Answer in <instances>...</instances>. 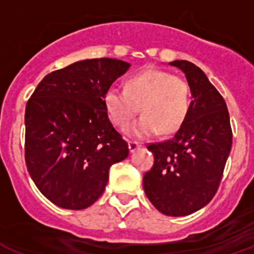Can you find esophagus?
Wrapping results in <instances>:
<instances>
[{
    "label": "esophagus",
    "mask_w": 254,
    "mask_h": 254,
    "mask_svg": "<svg viewBox=\"0 0 254 254\" xmlns=\"http://www.w3.org/2000/svg\"><path fill=\"white\" fill-rule=\"evenodd\" d=\"M127 147H129V152H134V151H137L139 148L140 144L137 143V142H129Z\"/></svg>",
    "instance_id": "obj_1"
}]
</instances>
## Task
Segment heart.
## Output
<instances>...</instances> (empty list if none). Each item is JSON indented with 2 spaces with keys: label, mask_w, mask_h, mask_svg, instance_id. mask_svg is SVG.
I'll use <instances>...</instances> for the list:
<instances>
[{
  "label": "heart",
  "mask_w": 254,
  "mask_h": 254,
  "mask_svg": "<svg viewBox=\"0 0 254 254\" xmlns=\"http://www.w3.org/2000/svg\"><path fill=\"white\" fill-rule=\"evenodd\" d=\"M108 119L116 127H125L138 112L142 116L125 129L129 137L147 138L159 131L169 135L186 123L191 110V89L186 80L170 72L148 69L131 76L125 91L110 87L103 95Z\"/></svg>",
  "instance_id": "b5f03b06"
}]
</instances>
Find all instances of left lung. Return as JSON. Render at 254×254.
<instances>
[{
  "label": "left lung",
  "instance_id": "left-lung-1",
  "mask_svg": "<svg viewBox=\"0 0 254 254\" xmlns=\"http://www.w3.org/2000/svg\"><path fill=\"white\" fill-rule=\"evenodd\" d=\"M180 68L191 89V110L172 139L150 144L155 156L143 177L147 197L165 216H189L213 199L231 151L232 131L227 106L206 74L187 61Z\"/></svg>",
  "mask_w": 254,
  "mask_h": 254
}]
</instances>
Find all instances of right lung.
<instances>
[{
	"instance_id": "obj_1",
	"label": "right lung",
	"mask_w": 254,
	"mask_h": 254,
	"mask_svg": "<svg viewBox=\"0 0 254 254\" xmlns=\"http://www.w3.org/2000/svg\"><path fill=\"white\" fill-rule=\"evenodd\" d=\"M130 64L101 58L76 62L45 76L25 107V164L40 192L63 209L94 204L110 168L127 159L103 95Z\"/></svg>"
}]
</instances>
